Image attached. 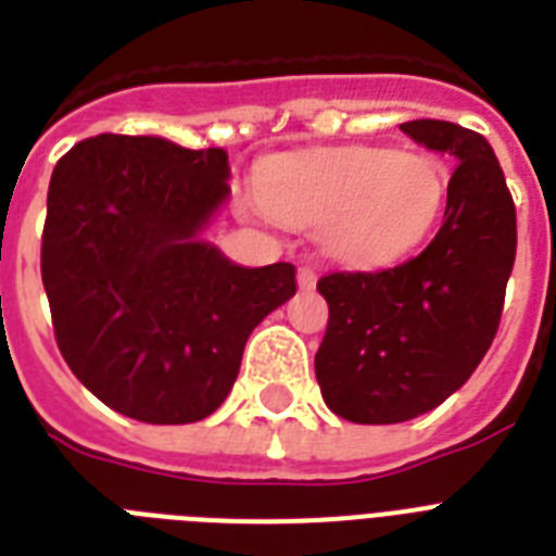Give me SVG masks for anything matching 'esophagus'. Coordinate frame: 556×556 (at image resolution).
<instances>
[{"label": "esophagus", "mask_w": 556, "mask_h": 556, "mask_svg": "<svg viewBox=\"0 0 556 556\" xmlns=\"http://www.w3.org/2000/svg\"><path fill=\"white\" fill-rule=\"evenodd\" d=\"M296 282H300L303 291H312V288L317 286V270H314L312 265H303V268L296 270Z\"/></svg>", "instance_id": "obj_1"}]
</instances>
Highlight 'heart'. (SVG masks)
<instances>
[{
	"label": "heart",
	"mask_w": 556,
	"mask_h": 556,
	"mask_svg": "<svg viewBox=\"0 0 556 556\" xmlns=\"http://www.w3.org/2000/svg\"><path fill=\"white\" fill-rule=\"evenodd\" d=\"M262 210L294 230L323 227V248L349 268H387L432 233L447 204V169L424 152L346 147L268 161Z\"/></svg>",
	"instance_id": "1"
}]
</instances>
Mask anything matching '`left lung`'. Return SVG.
Here are the masks:
<instances>
[{"mask_svg":"<svg viewBox=\"0 0 556 556\" xmlns=\"http://www.w3.org/2000/svg\"><path fill=\"white\" fill-rule=\"evenodd\" d=\"M401 129L458 164L444 225L415 260L317 282L329 326L314 371L326 406L355 424L409 421L465 387L496 338L517 256V207L491 143L450 121Z\"/></svg>","mask_w":556,"mask_h":556,"instance_id":"left-lung-1","label":"left lung"}]
</instances>
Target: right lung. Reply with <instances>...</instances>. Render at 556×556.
<instances>
[{"label": "right lung", "instance_id": "1", "mask_svg": "<svg viewBox=\"0 0 556 556\" xmlns=\"http://www.w3.org/2000/svg\"><path fill=\"white\" fill-rule=\"evenodd\" d=\"M225 150L98 135L56 161L42 230L56 346L91 395L143 424L216 413L251 331L296 294L294 265L242 268L199 239Z\"/></svg>", "mask_w": 556, "mask_h": 556}]
</instances>
